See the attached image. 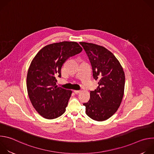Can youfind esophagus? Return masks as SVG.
I'll return each instance as SVG.
<instances>
[{
  "label": "esophagus",
  "instance_id": "1",
  "mask_svg": "<svg viewBox=\"0 0 154 154\" xmlns=\"http://www.w3.org/2000/svg\"><path fill=\"white\" fill-rule=\"evenodd\" d=\"M81 91L80 90H74V92L75 93V94H78Z\"/></svg>",
  "mask_w": 154,
  "mask_h": 154
}]
</instances>
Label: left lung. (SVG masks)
Returning a JSON list of instances; mask_svg holds the SVG:
<instances>
[{
    "mask_svg": "<svg viewBox=\"0 0 154 154\" xmlns=\"http://www.w3.org/2000/svg\"><path fill=\"white\" fill-rule=\"evenodd\" d=\"M91 63L93 78L98 86L90 91L89 101L83 103L86 113L97 121L113 116L119 107L124 96L125 74L115 56L106 48L94 44L80 42Z\"/></svg>",
    "mask_w": 154,
    "mask_h": 154,
    "instance_id": "8db88e82",
    "label": "left lung"
}]
</instances>
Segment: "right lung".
Returning <instances> with one entry per match:
<instances>
[{"instance_id":"obj_1","label":"right lung","mask_w":154,"mask_h":154,"mask_svg":"<svg viewBox=\"0 0 154 154\" xmlns=\"http://www.w3.org/2000/svg\"><path fill=\"white\" fill-rule=\"evenodd\" d=\"M82 51L77 42L63 41L44 47L33 59L27 76V92L43 118L52 119L65 112L72 91L56 86V77H61L64 61Z\"/></svg>"}]
</instances>
